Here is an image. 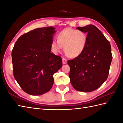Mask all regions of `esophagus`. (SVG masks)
Returning a JSON list of instances; mask_svg holds the SVG:
<instances>
[{
  "instance_id": "esophagus-1",
  "label": "esophagus",
  "mask_w": 123,
  "mask_h": 123,
  "mask_svg": "<svg viewBox=\"0 0 123 123\" xmlns=\"http://www.w3.org/2000/svg\"><path fill=\"white\" fill-rule=\"evenodd\" d=\"M62 62H63V64H66L67 63V60L63 57L62 59Z\"/></svg>"
}]
</instances>
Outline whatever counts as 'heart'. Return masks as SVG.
Instances as JSON below:
<instances>
[{
    "mask_svg": "<svg viewBox=\"0 0 123 123\" xmlns=\"http://www.w3.org/2000/svg\"><path fill=\"white\" fill-rule=\"evenodd\" d=\"M50 45L53 51L58 53L64 47L66 54L70 57L79 56L87 45V35L84 31L67 28L62 30Z\"/></svg>",
    "mask_w": 123,
    "mask_h": 123,
    "instance_id": "b5f03b06",
    "label": "heart"
}]
</instances>
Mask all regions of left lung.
I'll return each mask as SVG.
<instances>
[{"label":"left lung","instance_id":"1","mask_svg":"<svg viewBox=\"0 0 123 123\" xmlns=\"http://www.w3.org/2000/svg\"><path fill=\"white\" fill-rule=\"evenodd\" d=\"M77 29L87 33L83 52L69 60V78L76 90L90 92L99 88L107 80L112 59L110 44L98 28L88 25Z\"/></svg>","mask_w":123,"mask_h":123}]
</instances>
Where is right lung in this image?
Returning a JSON list of instances; mask_svg holds the SVG:
<instances>
[{
	"instance_id": "1",
	"label": "right lung",
	"mask_w": 123,
	"mask_h": 123,
	"mask_svg": "<svg viewBox=\"0 0 123 123\" xmlns=\"http://www.w3.org/2000/svg\"><path fill=\"white\" fill-rule=\"evenodd\" d=\"M55 28L35 29L20 36L12 51L13 75L22 89L32 95L48 92L53 74L62 66L61 57L50 53Z\"/></svg>"
}]
</instances>
